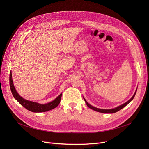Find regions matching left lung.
<instances>
[{"label":"left lung","instance_id":"8db88e82","mask_svg":"<svg viewBox=\"0 0 149 149\" xmlns=\"http://www.w3.org/2000/svg\"><path fill=\"white\" fill-rule=\"evenodd\" d=\"M136 93H135V94H134V96L130 99V100L128 101H127L126 102H125L124 104H122V105H120V106H118V107H116V108H114V109H99V108H96V107H93V106H92L91 105H90L89 104H88V102H87V101L85 100V99L84 98V101H85V102L86 103V104H87V106L89 107V108H91V109H93V110H94V111H97V112H102V113H107V114H110V113H114V112H118V111H119V110H120V109H123V107H124L125 106H127L128 104L133 99H134V96H135V95H136Z\"/></svg>","mask_w":149,"mask_h":149}]
</instances>
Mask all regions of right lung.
I'll return each instance as SVG.
<instances>
[{"mask_svg": "<svg viewBox=\"0 0 149 149\" xmlns=\"http://www.w3.org/2000/svg\"><path fill=\"white\" fill-rule=\"evenodd\" d=\"M9 82H10V90L12 93L13 96L14 97L15 100L19 102L21 105L23 106L25 108H26V109L31 112H46L49 110H52L54 109V108L57 107L60 102L62 93H61L55 100H53V101L49 103L45 104H39L37 102L27 101L25 100V99L22 98L16 91L14 86H13V84L11 72L10 73Z\"/></svg>", "mask_w": 149, "mask_h": 149, "instance_id": "add662e5", "label": "right lung"}]
</instances>
